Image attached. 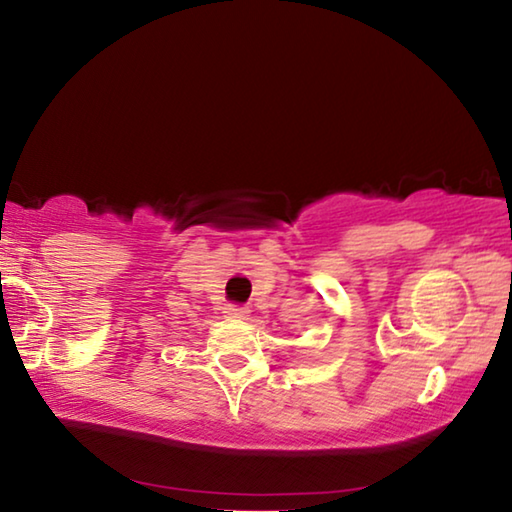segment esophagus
I'll return each instance as SVG.
<instances>
[{
  "label": "esophagus",
  "instance_id": "34e87169",
  "mask_svg": "<svg viewBox=\"0 0 512 512\" xmlns=\"http://www.w3.org/2000/svg\"><path fill=\"white\" fill-rule=\"evenodd\" d=\"M223 314L228 318H246L250 314L248 307H239V305H225Z\"/></svg>",
  "mask_w": 512,
  "mask_h": 512
}]
</instances>
